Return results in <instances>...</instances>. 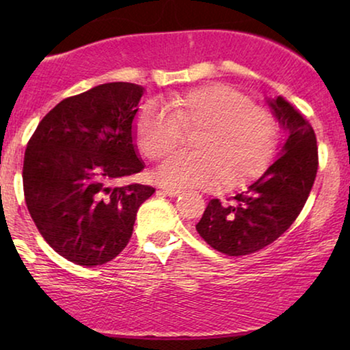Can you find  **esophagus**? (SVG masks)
<instances>
[{
  "label": "esophagus",
  "mask_w": 350,
  "mask_h": 350,
  "mask_svg": "<svg viewBox=\"0 0 350 350\" xmlns=\"http://www.w3.org/2000/svg\"><path fill=\"white\" fill-rule=\"evenodd\" d=\"M162 193L167 194V196H176L181 193V189L178 188H162Z\"/></svg>",
  "instance_id": "esophagus-1"
}]
</instances>
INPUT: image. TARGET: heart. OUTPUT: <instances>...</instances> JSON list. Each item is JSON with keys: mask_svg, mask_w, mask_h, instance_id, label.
I'll return each instance as SVG.
<instances>
[{"mask_svg": "<svg viewBox=\"0 0 350 350\" xmlns=\"http://www.w3.org/2000/svg\"><path fill=\"white\" fill-rule=\"evenodd\" d=\"M183 131H198V151L176 152L159 169L157 180L170 186H239L262 172L274 156L279 127L269 109L226 84H208L159 102H148L133 124L143 156L170 154Z\"/></svg>", "mask_w": 350, "mask_h": 350, "instance_id": "heart-1", "label": "heart"}]
</instances>
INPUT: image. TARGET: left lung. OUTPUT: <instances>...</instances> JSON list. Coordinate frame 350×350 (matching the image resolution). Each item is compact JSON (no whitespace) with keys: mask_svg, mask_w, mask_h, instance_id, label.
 Masks as SVG:
<instances>
[{"mask_svg":"<svg viewBox=\"0 0 350 350\" xmlns=\"http://www.w3.org/2000/svg\"><path fill=\"white\" fill-rule=\"evenodd\" d=\"M286 129L280 156L269 169L229 204L212 199L200 221L199 236L228 256H243L271 245L303 210L319 169V148L310 124L282 97L269 102Z\"/></svg>","mask_w":350,"mask_h":350,"instance_id":"obj_1","label":"left lung"}]
</instances>
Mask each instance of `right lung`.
<instances>
[{"label":"right lung","mask_w":350,"mask_h":350,"mask_svg":"<svg viewBox=\"0 0 350 350\" xmlns=\"http://www.w3.org/2000/svg\"><path fill=\"white\" fill-rule=\"evenodd\" d=\"M143 88L108 83L55 105L28 140L25 204L44 241L71 262L111 261L131 241L148 185H119L143 170L132 122Z\"/></svg>","instance_id":"add662e5"}]
</instances>
